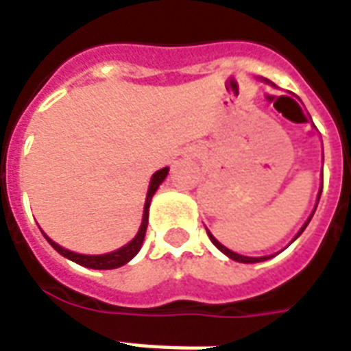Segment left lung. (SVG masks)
I'll list each match as a JSON object with an SVG mask.
<instances>
[{"label":"left lung","mask_w":351,"mask_h":351,"mask_svg":"<svg viewBox=\"0 0 351 351\" xmlns=\"http://www.w3.org/2000/svg\"><path fill=\"white\" fill-rule=\"evenodd\" d=\"M321 193H322V189H321V191H319V198H321ZM315 209H317V208H315ZM313 213H315V211H313ZM311 217H313V215H311ZM311 217H310V219H308V222H306V224L302 226V230L299 231V234L306 230V226L310 224ZM208 234H209V239H211V242H213V244L217 245V247H219V250L222 251L224 255H228V256H230V258H233V261H237V262H244V264H253V262H262V261H267V258H269V256H244V255H239V253H234V251L228 250L226 245L220 244L219 240L215 239L213 234L209 233V231H208ZM299 234H297V237H299ZM297 237H295V239H297Z\"/></svg>","instance_id":"8db88e82"}]
</instances>
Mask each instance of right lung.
Masks as SVG:
<instances>
[{
  "mask_svg": "<svg viewBox=\"0 0 351 351\" xmlns=\"http://www.w3.org/2000/svg\"><path fill=\"white\" fill-rule=\"evenodd\" d=\"M167 167L164 169L156 171L151 178V184H149V191H147V198H145V208H143V219H142V226H140V230H138L136 237L129 242L127 245L120 247V250L112 251V253H107V255H80V253H73V251L65 250L62 245H58L56 242H52L49 237L45 234L47 242L54 247V250L60 253V255L67 256L69 261L76 262L80 266L85 267H93V269H114V267H120L123 264L131 261L132 256L136 255L140 247H142L143 237H145V230H147V219H149V204H151V198L156 193L158 186L164 182V178L167 176Z\"/></svg>",
  "mask_w": 351,
  "mask_h": 351,
  "instance_id": "1",
  "label": "right lung"
}]
</instances>
